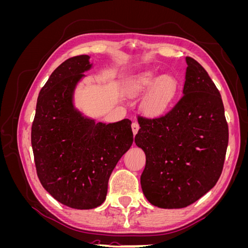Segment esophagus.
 <instances>
[{
    "mask_svg": "<svg viewBox=\"0 0 248 248\" xmlns=\"http://www.w3.org/2000/svg\"><path fill=\"white\" fill-rule=\"evenodd\" d=\"M131 128H132V132H133V136H136V134L138 133L139 131V128H140V125L137 123V122H133L131 124Z\"/></svg>",
    "mask_w": 248,
    "mask_h": 248,
    "instance_id": "esophagus-1",
    "label": "esophagus"
}]
</instances>
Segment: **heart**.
Wrapping results in <instances>:
<instances>
[{
    "mask_svg": "<svg viewBox=\"0 0 248 248\" xmlns=\"http://www.w3.org/2000/svg\"><path fill=\"white\" fill-rule=\"evenodd\" d=\"M150 91L141 102V109L147 116H158L167 111L175 100L178 84L170 76L159 77L155 71H145L138 74L129 81V91L140 95Z\"/></svg>",
    "mask_w": 248,
    "mask_h": 248,
    "instance_id": "obj_1",
    "label": "heart"
}]
</instances>
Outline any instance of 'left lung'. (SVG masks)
Segmentation results:
<instances>
[{"label":"left lung","mask_w":248,"mask_h":248,"mask_svg":"<svg viewBox=\"0 0 248 248\" xmlns=\"http://www.w3.org/2000/svg\"><path fill=\"white\" fill-rule=\"evenodd\" d=\"M183 96L166 114L139 116L134 141L146 154L140 185L152 205H191L218 181L226 158L229 127L221 96L207 71L186 57Z\"/></svg>","instance_id":"8db88e82"}]
</instances>
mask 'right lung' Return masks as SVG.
Listing matches in <instances>:
<instances>
[{
    "instance_id": "1",
    "label": "right lung",
    "mask_w": 248,
    "mask_h": 248,
    "mask_svg": "<svg viewBox=\"0 0 248 248\" xmlns=\"http://www.w3.org/2000/svg\"><path fill=\"white\" fill-rule=\"evenodd\" d=\"M90 57L66 60L40 90L31 142L40 183L52 198L73 209H93L107 198L119 159L133 141L131 121L96 123L73 106V93Z\"/></svg>"
}]
</instances>
